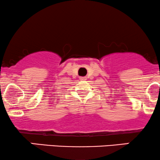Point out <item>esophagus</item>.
Listing matches in <instances>:
<instances>
[{"mask_svg":"<svg viewBox=\"0 0 160 160\" xmlns=\"http://www.w3.org/2000/svg\"><path fill=\"white\" fill-rule=\"evenodd\" d=\"M80 80H86V77H80Z\"/></svg>","mask_w":160,"mask_h":160,"instance_id":"esophagus-1","label":"esophagus"}]
</instances>
